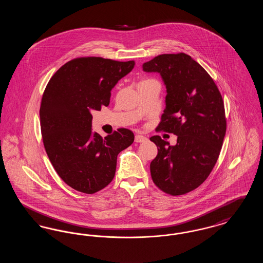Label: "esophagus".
<instances>
[{
	"instance_id": "obj_1",
	"label": "esophagus",
	"mask_w": 263,
	"mask_h": 263,
	"mask_svg": "<svg viewBox=\"0 0 263 263\" xmlns=\"http://www.w3.org/2000/svg\"><path fill=\"white\" fill-rule=\"evenodd\" d=\"M148 139L145 137V136H143V135H136L135 136V142H137V143H142V142H145V141H147Z\"/></svg>"
}]
</instances>
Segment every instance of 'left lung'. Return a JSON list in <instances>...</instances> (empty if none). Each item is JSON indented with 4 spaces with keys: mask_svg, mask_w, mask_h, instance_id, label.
<instances>
[{
    "mask_svg": "<svg viewBox=\"0 0 263 263\" xmlns=\"http://www.w3.org/2000/svg\"><path fill=\"white\" fill-rule=\"evenodd\" d=\"M143 71L159 73L166 88L157 130L177 136L175 146L150 138L158 147L152 179L163 192L182 195L206 180L219 158L227 128L223 99L212 78L187 54L159 55L144 63Z\"/></svg>",
    "mask_w": 263,
    "mask_h": 263,
    "instance_id": "left-lung-1",
    "label": "left lung"
}]
</instances>
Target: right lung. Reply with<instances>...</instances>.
<instances>
[{
	"mask_svg": "<svg viewBox=\"0 0 263 263\" xmlns=\"http://www.w3.org/2000/svg\"><path fill=\"white\" fill-rule=\"evenodd\" d=\"M134 65L77 58L63 65L46 86L39 110L44 148L56 173L75 190L92 194L107 186L118 154L134 142L125 128L104 138L92 132L90 113L109 104L111 89Z\"/></svg>",
	"mask_w": 263,
	"mask_h": 263,
	"instance_id": "obj_1",
	"label": "right lung"
}]
</instances>
